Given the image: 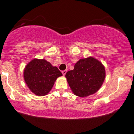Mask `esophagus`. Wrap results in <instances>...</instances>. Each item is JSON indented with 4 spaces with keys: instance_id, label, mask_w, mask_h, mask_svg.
<instances>
[{
    "instance_id": "1",
    "label": "esophagus",
    "mask_w": 134,
    "mask_h": 134,
    "mask_svg": "<svg viewBox=\"0 0 134 134\" xmlns=\"http://www.w3.org/2000/svg\"><path fill=\"white\" fill-rule=\"evenodd\" d=\"M66 72H67V70H64V71H62V74H63V76L65 75Z\"/></svg>"
}]
</instances>
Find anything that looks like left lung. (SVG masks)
<instances>
[{
  "instance_id": "obj_1",
  "label": "left lung",
  "mask_w": 134,
  "mask_h": 134,
  "mask_svg": "<svg viewBox=\"0 0 134 134\" xmlns=\"http://www.w3.org/2000/svg\"><path fill=\"white\" fill-rule=\"evenodd\" d=\"M74 67L65 77L75 95L86 97L99 90L106 76L104 66L100 61L93 57L80 59Z\"/></svg>"
}]
</instances>
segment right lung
<instances>
[{"mask_svg":"<svg viewBox=\"0 0 134 134\" xmlns=\"http://www.w3.org/2000/svg\"><path fill=\"white\" fill-rule=\"evenodd\" d=\"M23 75L30 90L36 95L44 96L50 92L62 73L45 59H34L26 65Z\"/></svg>","mask_w":134,"mask_h":134,"instance_id":"1","label":"right lung"}]
</instances>
